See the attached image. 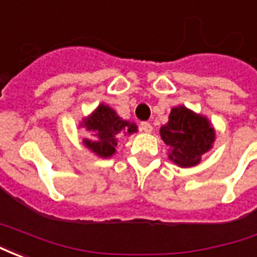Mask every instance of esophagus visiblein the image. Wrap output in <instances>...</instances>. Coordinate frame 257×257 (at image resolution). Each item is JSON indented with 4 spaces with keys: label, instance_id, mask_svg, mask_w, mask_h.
<instances>
[{
    "label": "esophagus",
    "instance_id": "1",
    "mask_svg": "<svg viewBox=\"0 0 257 257\" xmlns=\"http://www.w3.org/2000/svg\"><path fill=\"white\" fill-rule=\"evenodd\" d=\"M139 129L142 132H146V134H150L151 131H153V126H151L150 122H142L139 125Z\"/></svg>",
    "mask_w": 257,
    "mask_h": 257
}]
</instances>
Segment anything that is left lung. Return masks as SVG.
Returning <instances> with one entry per match:
<instances>
[{
  "label": "left lung",
  "instance_id": "8db88e82",
  "mask_svg": "<svg viewBox=\"0 0 257 257\" xmlns=\"http://www.w3.org/2000/svg\"><path fill=\"white\" fill-rule=\"evenodd\" d=\"M161 139L169 146V160L182 168L195 167L215 142V129L208 118L184 106L173 107L169 121L160 129Z\"/></svg>",
  "mask_w": 257,
  "mask_h": 257
}]
</instances>
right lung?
<instances>
[{
	"label": "right lung",
	"instance_id": "1",
	"mask_svg": "<svg viewBox=\"0 0 257 257\" xmlns=\"http://www.w3.org/2000/svg\"><path fill=\"white\" fill-rule=\"evenodd\" d=\"M81 126L95 134V139H84L85 147L101 158H108L115 153L119 134L132 135L138 132L136 123L118 117L117 112L107 104H99L88 118H84Z\"/></svg>",
	"mask_w": 257,
	"mask_h": 257
}]
</instances>
